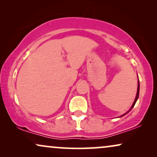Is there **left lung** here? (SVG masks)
I'll list each match as a JSON object with an SVG mask.
<instances>
[{
	"label": "left lung",
	"instance_id": "left-lung-1",
	"mask_svg": "<svg viewBox=\"0 0 157 157\" xmlns=\"http://www.w3.org/2000/svg\"><path fill=\"white\" fill-rule=\"evenodd\" d=\"M139 78H138V87H137V93H136V98H135V100H134V103H133V104H132V107H131V109H129V111H128L127 112H126V113H124V114H123L122 116H121V117H124V116H125L126 113H128V112H129V111L132 110V109H133V107L134 106V105H135V104H136V101H137V99H138V98H139Z\"/></svg>",
	"mask_w": 157,
	"mask_h": 157
}]
</instances>
